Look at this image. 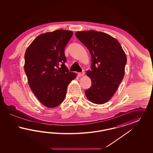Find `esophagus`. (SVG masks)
<instances>
[{"instance_id":"34e87169","label":"esophagus","mask_w":153,"mask_h":153,"mask_svg":"<svg viewBox=\"0 0 153 153\" xmlns=\"http://www.w3.org/2000/svg\"><path fill=\"white\" fill-rule=\"evenodd\" d=\"M85 74V71H84V70H82V72H79V76H82L83 74Z\"/></svg>"}]
</instances>
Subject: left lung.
Listing matches in <instances>:
<instances>
[{
	"mask_svg": "<svg viewBox=\"0 0 153 153\" xmlns=\"http://www.w3.org/2000/svg\"><path fill=\"white\" fill-rule=\"evenodd\" d=\"M91 56V71L86 74L91 86L85 91L90 101L102 104L111 98L125 75L127 57L120 42L109 35L96 31L76 33Z\"/></svg>",
	"mask_w": 153,
	"mask_h": 153,
	"instance_id": "left-lung-1",
	"label": "left lung"
}]
</instances>
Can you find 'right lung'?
<instances>
[{
    "instance_id": "right-lung-1",
    "label": "right lung",
    "mask_w": 153,
    "mask_h": 153,
    "mask_svg": "<svg viewBox=\"0 0 153 153\" xmlns=\"http://www.w3.org/2000/svg\"><path fill=\"white\" fill-rule=\"evenodd\" d=\"M72 35V31L65 30L42 33L25 52L24 68L30 87L45 107L60 105L68 84L76 77L65 65V47Z\"/></svg>"
}]
</instances>
